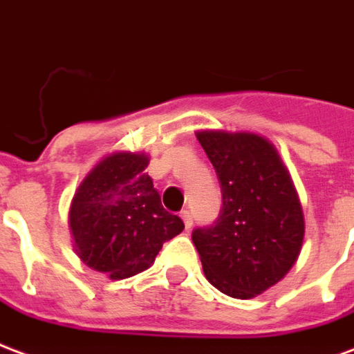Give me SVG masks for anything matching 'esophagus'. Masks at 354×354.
Listing matches in <instances>:
<instances>
[{
    "label": "esophagus",
    "mask_w": 354,
    "mask_h": 354,
    "mask_svg": "<svg viewBox=\"0 0 354 354\" xmlns=\"http://www.w3.org/2000/svg\"><path fill=\"white\" fill-rule=\"evenodd\" d=\"M180 216H183L185 228H187V230H190V228H192V224H194V216H192V213H190L188 209H185V211H180Z\"/></svg>",
    "instance_id": "1"
}]
</instances>
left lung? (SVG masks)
<instances>
[{
    "label": "left lung",
    "instance_id": "8db88e82",
    "mask_svg": "<svg viewBox=\"0 0 354 354\" xmlns=\"http://www.w3.org/2000/svg\"><path fill=\"white\" fill-rule=\"evenodd\" d=\"M198 141L215 167L223 207L192 241L211 285L247 300L273 286L298 259L304 215L290 175L264 138L200 131Z\"/></svg>",
    "mask_w": 354,
    "mask_h": 354
}]
</instances>
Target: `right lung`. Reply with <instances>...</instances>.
<instances>
[{"instance_id":"right-lung-1","label":"right lung","mask_w":354,"mask_h":354,"mask_svg":"<svg viewBox=\"0 0 354 354\" xmlns=\"http://www.w3.org/2000/svg\"><path fill=\"white\" fill-rule=\"evenodd\" d=\"M147 164L145 154H111L86 175L71 203L77 254L111 279L147 270L162 245L185 230L179 216L162 205Z\"/></svg>"}]
</instances>
